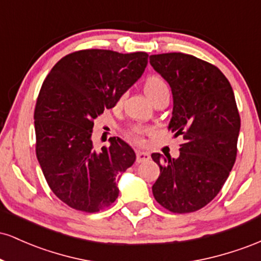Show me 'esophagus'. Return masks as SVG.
Returning a JSON list of instances; mask_svg holds the SVG:
<instances>
[{"label": "esophagus", "mask_w": 261, "mask_h": 261, "mask_svg": "<svg viewBox=\"0 0 261 261\" xmlns=\"http://www.w3.org/2000/svg\"><path fill=\"white\" fill-rule=\"evenodd\" d=\"M149 153L147 152H136V162L137 163H142V162L149 160Z\"/></svg>", "instance_id": "obj_1"}]
</instances>
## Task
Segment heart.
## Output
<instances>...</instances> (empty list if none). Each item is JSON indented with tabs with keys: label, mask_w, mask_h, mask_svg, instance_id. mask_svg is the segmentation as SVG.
<instances>
[{
	"label": "heart",
	"mask_w": 261,
	"mask_h": 261,
	"mask_svg": "<svg viewBox=\"0 0 261 261\" xmlns=\"http://www.w3.org/2000/svg\"><path fill=\"white\" fill-rule=\"evenodd\" d=\"M143 88H145L146 94L148 95V98L151 100H153L157 95L162 94L163 92H168L167 82L164 81L163 77L158 76V74H151V76H148L145 81ZM119 101H120V99H119ZM148 133V128L142 126H134L130 131H128L127 136L133 142L137 143V145H142V143L145 142V136Z\"/></svg>",
	"instance_id": "b5f03b06"
}]
</instances>
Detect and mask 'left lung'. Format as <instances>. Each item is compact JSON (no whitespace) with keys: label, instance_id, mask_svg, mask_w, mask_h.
I'll list each match as a JSON object with an SVG mask.
<instances>
[{"label":"left lung","instance_id":"left-lung-1","mask_svg":"<svg viewBox=\"0 0 261 261\" xmlns=\"http://www.w3.org/2000/svg\"><path fill=\"white\" fill-rule=\"evenodd\" d=\"M149 64L172 88L168 130L184 140L176 160L152 153L161 170L153 196L170 212H195L216 197L236 162L241 116L234 93L216 66L193 55L158 54Z\"/></svg>","mask_w":261,"mask_h":261}]
</instances>
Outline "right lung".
<instances>
[{
    "mask_svg": "<svg viewBox=\"0 0 261 261\" xmlns=\"http://www.w3.org/2000/svg\"><path fill=\"white\" fill-rule=\"evenodd\" d=\"M147 60L143 51L79 50L44 80L34 109L35 153L47 185L71 208L94 214L118 199V176L136 155L119 137L97 152L92 130L95 118L140 79Z\"/></svg>",
    "mask_w": 261,
    "mask_h": 261,
    "instance_id": "add662e5",
    "label": "right lung"
}]
</instances>
